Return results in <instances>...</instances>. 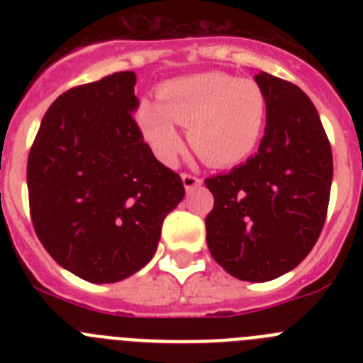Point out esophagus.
<instances>
[{
	"label": "esophagus",
	"instance_id": "obj_1",
	"mask_svg": "<svg viewBox=\"0 0 363 363\" xmlns=\"http://www.w3.org/2000/svg\"><path fill=\"white\" fill-rule=\"evenodd\" d=\"M182 179H184V187L187 189V191H192L194 187H200L201 185V178H198V176L194 174H189V172H184V174H182Z\"/></svg>",
	"mask_w": 363,
	"mask_h": 363
}]
</instances>
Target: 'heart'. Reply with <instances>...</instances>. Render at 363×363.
<instances>
[{
  "instance_id": "1",
  "label": "heart",
  "mask_w": 363,
  "mask_h": 363,
  "mask_svg": "<svg viewBox=\"0 0 363 363\" xmlns=\"http://www.w3.org/2000/svg\"><path fill=\"white\" fill-rule=\"evenodd\" d=\"M156 96L160 104H140L136 121L154 156L167 165L174 163L184 145L174 123L187 127L192 150L213 167L243 162L256 149L267 123L264 89L223 72L171 79Z\"/></svg>"
}]
</instances>
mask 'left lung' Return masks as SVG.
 I'll use <instances>...</instances> for the list:
<instances>
[{"label": "left lung", "mask_w": 363, "mask_h": 363, "mask_svg": "<svg viewBox=\"0 0 363 363\" xmlns=\"http://www.w3.org/2000/svg\"><path fill=\"white\" fill-rule=\"evenodd\" d=\"M269 101L258 152L227 174L205 179L214 207L207 245L243 281H269L296 267L323 229L331 196L333 152L318 111L294 83L259 72Z\"/></svg>", "instance_id": "left-lung-1"}]
</instances>
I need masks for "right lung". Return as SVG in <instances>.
<instances>
[{
    "label": "right lung",
    "mask_w": 363,
    "mask_h": 363,
    "mask_svg": "<svg viewBox=\"0 0 363 363\" xmlns=\"http://www.w3.org/2000/svg\"><path fill=\"white\" fill-rule=\"evenodd\" d=\"M136 74L114 72L63 92L28 152L32 225L57 264L92 284L145 267L184 182L154 158L134 120Z\"/></svg>",
    "instance_id": "add662e5"
}]
</instances>
